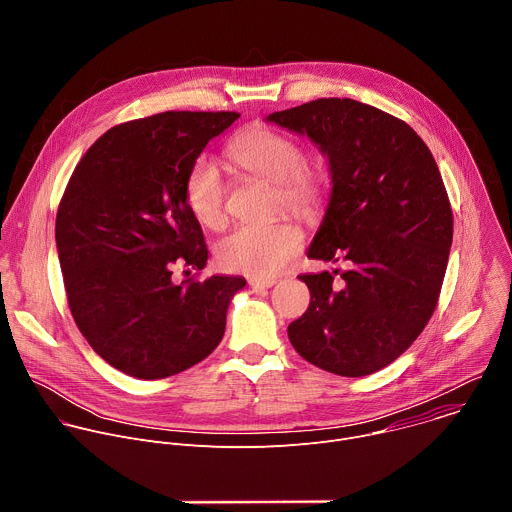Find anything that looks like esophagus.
Listing matches in <instances>:
<instances>
[{
  "label": "esophagus",
  "instance_id": "34e87169",
  "mask_svg": "<svg viewBox=\"0 0 512 512\" xmlns=\"http://www.w3.org/2000/svg\"><path fill=\"white\" fill-rule=\"evenodd\" d=\"M249 285L253 287V289H267V287H271V285H275V279H255V277H251L249 279Z\"/></svg>",
  "mask_w": 512,
  "mask_h": 512
}]
</instances>
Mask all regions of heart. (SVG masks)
Segmentation results:
<instances>
[{
    "label": "heart",
    "instance_id": "1",
    "mask_svg": "<svg viewBox=\"0 0 512 512\" xmlns=\"http://www.w3.org/2000/svg\"><path fill=\"white\" fill-rule=\"evenodd\" d=\"M229 160L243 172L275 186V206L302 218H316L330 194V174L322 164L306 162L302 143L267 125L241 131L227 145ZM184 200L196 221L206 229L227 223V188L216 166L198 158L184 180ZM302 249L300 229L279 218L265 225H245L216 245L223 269L267 279L279 273Z\"/></svg>",
    "mask_w": 512,
    "mask_h": 512
}]
</instances>
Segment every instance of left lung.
<instances>
[{
    "label": "left lung",
    "mask_w": 512,
    "mask_h": 512,
    "mask_svg": "<svg viewBox=\"0 0 512 512\" xmlns=\"http://www.w3.org/2000/svg\"><path fill=\"white\" fill-rule=\"evenodd\" d=\"M267 121L306 133L328 156L332 196L308 257L350 263L342 287L330 271L300 275L310 306L289 324V342L328 373L373 375L413 344L440 300L454 235L442 174L405 121L354 99Z\"/></svg>",
    "instance_id": "left-lung-1"
}]
</instances>
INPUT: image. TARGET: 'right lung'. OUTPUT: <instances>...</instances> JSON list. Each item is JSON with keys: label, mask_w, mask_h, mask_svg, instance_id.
Instances as JSON below:
<instances>
[{"label": "right lung", "mask_w": 512, "mask_h": 512, "mask_svg": "<svg viewBox=\"0 0 512 512\" xmlns=\"http://www.w3.org/2000/svg\"><path fill=\"white\" fill-rule=\"evenodd\" d=\"M241 115L166 111L105 131L72 172L56 212V247L72 318L91 348L135 379H166L223 340L243 277L172 281L202 269V229L184 180L204 145Z\"/></svg>", "instance_id": "add662e5"}]
</instances>
